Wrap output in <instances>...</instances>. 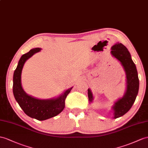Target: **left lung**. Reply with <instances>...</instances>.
I'll use <instances>...</instances> for the list:
<instances>
[{"mask_svg": "<svg viewBox=\"0 0 148 148\" xmlns=\"http://www.w3.org/2000/svg\"><path fill=\"white\" fill-rule=\"evenodd\" d=\"M111 54L121 62L126 75V91L124 95L114 103L112 107L114 119L124 116L130 110L134 103L139 91V82L138 71L132 60L130 53L122 43L117 42L111 48ZM88 97L90 102L93 100L90 89H88Z\"/></svg>", "mask_w": 148, "mask_h": 148, "instance_id": "left-lung-1", "label": "left lung"}]
</instances>
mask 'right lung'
Wrapping results in <instances>:
<instances>
[{
  "label": "right lung",
  "instance_id": "1",
  "mask_svg": "<svg viewBox=\"0 0 148 148\" xmlns=\"http://www.w3.org/2000/svg\"><path fill=\"white\" fill-rule=\"evenodd\" d=\"M41 48L31 49L20 58L13 76V93L15 99L27 116L38 121H44L57 116L65 106V99L72 88L66 90L62 95L55 99L41 100L27 95L21 85V73L26 61L39 51Z\"/></svg>",
  "mask_w": 148,
  "mask_h": 148
}]
</instances>
